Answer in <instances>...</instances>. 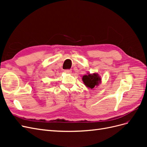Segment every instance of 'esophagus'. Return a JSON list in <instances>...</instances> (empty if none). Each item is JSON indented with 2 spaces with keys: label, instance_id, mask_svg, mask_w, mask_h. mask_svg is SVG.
<instances>
[{
  "label": "esophagus",
  "instance_id": "1",
  "mask_svg": "<svg viewBox=\"0 0 147 147\" xmlns=\"http://www.w3.org/2000/svg\"><path fill=\"white\" fill-rule=\"evenodd\" d=\"M64 72H65L67 74H70L71 72H72V70H71L70 69H65L64 70Z\"/></svg>",
  "mask_w": 147,
  "mask_h": 147
}]
</instances>
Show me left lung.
<instances>
[{"label": "left lung", "instance_id": "left-lung-1", "mask_svg": "<svg viewBox=\"0 0 147 147\" xmlns=\"http://www.w3.org/2000/svg\"><path fill=\"white\" fill-rule=\"evenodd\" d=\"M83 81L86 86L92 89L99 84L100 78L97 74H90L88 75H84L83 77Z\"/></svg>", "mask_w": 147, "mask_h": 147}]
</instances>
